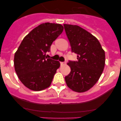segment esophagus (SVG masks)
<instances>
[{"instance_id": "34e87169", "label": "esophagus", "mask_w": 121, "mask_h": 121, "mask_svg": "<svg viewBox=\"0 0 121 121\" xmlns=\"http://www.w3.org/2000/svg\"><path fill=\"white\" fill-rule=\"evenodd\" d=\"M65 64H66L65 62H60V65H61V66L65 65Z\"/></svg>"}]
</instances>
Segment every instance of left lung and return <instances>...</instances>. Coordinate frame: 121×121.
<instances>
[{
  "instance_id": "obj_1",
  "label": "left lung",
  "mask_w": 121,
  "mask_h": 121,
  "mask_svg": "<svg viewBox=\"0 0 121 121\" xmlns=\"http://www.w3.org/2000/svg\"><path fill=\"white\" fill-rule=\"evenodd\" d=\"M71 51L78 54L77 61H69L71 71L65 77L67 86L83 93L92 88L100 78L105 62V51L96 37L78 25L64 24Z\"/></svg>"
}]
</instances>
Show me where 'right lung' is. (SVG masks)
I'll list each match as a JSON object with an SVG mask.
<instances>
[{
    "label": "right lung",
    "mask_w": 121,
    "mask_h": 121,
    "mask_svg": "<svg viewBox=\"0 0 121 121\" xmlns=\"http://www.w3.org/2000/svg\"><path fill=\"white\" fill-rule=\"evenodd\" d=\"M64 30L62 25L44 23L39 25L23 38L15 53V71L22 84L33 91L48 88L60 62L47 59L46 53Z\"/></svg>",
    "instance_id": "add662e5"
}]
</instances>
